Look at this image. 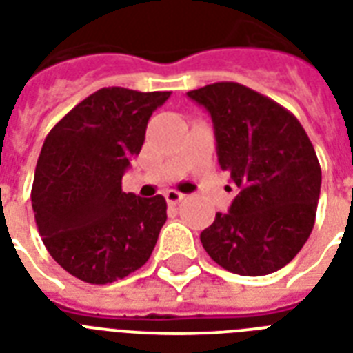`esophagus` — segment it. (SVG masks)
<instances>
[{"label": "esophagus", "mask_w": 353, "mask_h": 353, "mask_svg": "<svg viewBox=\"0 0 353 353\" xmlns=\"http://www.w3.org/2000/svg\"><path fill=\"white\" fill-rule=\"evenodd\" d=\"M165 198H166V201H168V203H170V205H177V203H179V201H181L183 198H185V194L177 192V190H166Z\"/></svg>", "instance_id": "1"}]
</instances>
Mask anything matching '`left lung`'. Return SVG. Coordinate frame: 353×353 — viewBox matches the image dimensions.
<instances>
[{
  "mask_svg": "<svg viewBox=\"0 0 353 353\" xmlns=\"http://www.w3.org/2000/svg\"><path fill=\"white\" fill-rule=\"evenodd\" d=\"M209 110L218 161L240 192L201 232L218 265L262 276L290 263L315 225L321 165L299 119L273 99L238 82L187 93Z\"/></svg>",
  "mask_w": 353,
  "mask_h": 353,
  "instance_id": "obj_1",
  "label": "left lung"
}]
</instances>
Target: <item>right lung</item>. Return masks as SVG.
Instances as JSON below:
<instances>
[{"mask_svg": "<svg viewBox=\"0 0 353 353\" xmlns=\"http://www.w3.org/2000/svg\"><path fill=\"white\" fill-rule=\"evenodd\" d=\"M168 97L102 88L43 141L30 190L36 227L57 263L88 284H112L143 268L165 225V198L122 192V174Z\"/></svg>", "mask_w": 353, "mask_h": 353, "instance_id": "1", "label": "right lung"}]
</instances>
